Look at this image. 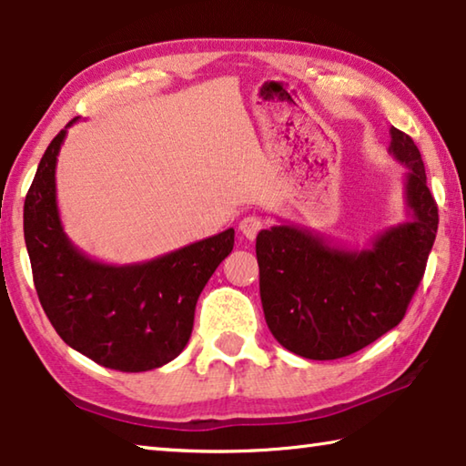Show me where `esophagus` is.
Here are the masks:
<instances>
[{
	"label": "esophagus",
	"instance_id": "esophagus-1",
	"mask_svg": "<svg viewBox=\"0 0 466 466\" xmlns=\"http://www.w3.org/2000/svg\"><path fill=\"white\" fill-rule=\"evenodd\" d=\"M263 226H265V222L258 216H247V218H242L240 219V232L247 236L248 240H252V238H257V234L263 230Z\"/></svg>",
	"mask_w": 466,
	"mask_h": 466
}]
</instances>
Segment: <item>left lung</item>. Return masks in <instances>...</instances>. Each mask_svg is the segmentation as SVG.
<instances>
[{
	"mask_svg": "<svg viewBox=\"0 0 466 466\" xmlns=\"http://www.w3.org/2000/svg\"><path fill=\"white\" fill-rule=\"evenodd\" d=\"M390 156L403 164V224L386 228L368 248H345L298 226L257 236L258 288L267 327L296 356H351L403 320L438 232V205L423 160L407 133L390 127Z\"/></svg>",
	"mask_w": 466,
	"mask_h": 466,
	"instance_id": "1",
	"label": "left lung"
}]
</instances>
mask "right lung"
Segmentation results:
<instances>
[{"label": "right lung", "mask_w": 466, "mask_h": 466, "mask_svg": "<svg viewBox=\"0 0 466 466\" xmlns=\"http://www.w3.org/2000/svg\"><path fill=\"white\" fill-rule=\"evenodd\" d=\"M69 121L46 147L25 201V240L38 299L59 337L96 364L147 372L175 360L193 330L195 306L234 230L188 244L146 263L106 265L63 232L55 167Z\"/></svg>", "instance_id": "right-lung-1"}]
</instances>
